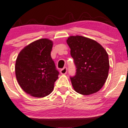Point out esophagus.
<instances>
[{
    "instance_id": "34e87169",
    "label": "esophagus",
    "mask_w": 128,
    "mask_h": 128,
    "mask_svg": "<svg viewBox=\"0 0 128 128\" xmlns=\"http://www.w3.org/2000/svg\"><path fill=\"white\" fill-rule=\"evenodd\" d=\"M67 71H68V69H67L66 67H64V68H63L62 69L60 70V73L62 74H66Z\"/></svg>"
}]
</instances>
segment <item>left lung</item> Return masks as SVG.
<instances>
[{
    "label": "left lung",
    "instance_id": "1",
    "mask_svg": "<svg viewBox=\"0 0 128 128\" xmlns=\"http://www.w3.org/2000/svg\"><path fill=\"white\" fill-rule=\"evenodd\" d=\"M66 42L76 68L74 76L70 77L76 92L90 95L99 91L108 75V55L100 43L82 36H70Z\"/></svg>",
    "mask_w": 128,
    "mask_h": 128
}]
</instances>
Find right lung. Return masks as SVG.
<instances>
[{
  "label": "right lung",
  "mask_w": 128,
  "mask_h": 128,
  "mask_svg": "<svg viewBox=\"0 0 128 128\" xmlns=\"http://www.w3.org/2000/svg\"><path fill=\"white\" fill-rule=\"evenodd\" d=\"M53 41L40 39L20 51L15 64V74L20 86L27 94L43 98L53 91L58 71L51 57Z\"/></svg>",
  "instance_id": "add662e5"
}]
</instances>
